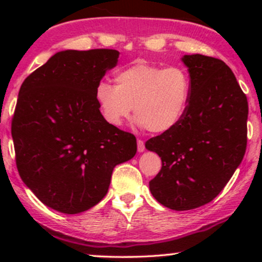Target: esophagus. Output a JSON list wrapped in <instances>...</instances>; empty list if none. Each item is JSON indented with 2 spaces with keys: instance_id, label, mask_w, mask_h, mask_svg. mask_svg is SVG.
Masks as SVG:
<instances>
[{
  "instance_id": "obj_1",
  "label": "esophagus",
  "mask_w": 262,
  "mask_h": 262,
  "mask_svg": "<svg viewBox=\"0 0 262 262\" xmlns=\"http://www.w3.org/2000/svg\"><path fill=\"white\" fill-rule=\"evenodd\" d=\"M145 150V145H144V141L141 139H138V151L143 152Z\"/></svg>"
}]
</instances>
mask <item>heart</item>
<instances>
[{
  "label": "heart",
  "mask_w": 262,
  "mask_h": 262,
  "mask_svg": "<svg viewBox=\"0 0 262 262\" xmlns=\"http://www.w3.org/2000/svg\"><path fill=\"white\" fill-rule=\"evenodd\" d=\"M114 81L116 86L101 81L95 90L102 117L112 127H119L134 108L138 124L152 133H166L187 113L192 83L183 68L137 62L119 70Z\"/></svg>",
  "instance_id": "heart-1"
}]
</instances>
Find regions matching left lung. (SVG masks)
<instances>
[{
  "label": "left lung",
  "instance_id": "obj_1",
  "mask_svg": "<svg viewBox=\"0 0 262 262\" xmlns=\"http://www.w3.org/2000/svg\"><path fill=\"white\" fill-rule=\"evenodd\" d=\"M191 77L188 111L172 130L151 138L145 148L161 158L149 182L162 206L189 210L209 203L225 187L246 150L248 100L222 60L183 55Z\"/></svg>",
  "mask_w": 262,
  "mask_h": 262
}]
</instances>
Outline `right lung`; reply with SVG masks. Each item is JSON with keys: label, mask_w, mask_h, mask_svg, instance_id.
Wrapping results in <instances>:
<instances>
[{"label": "right lung", "mask_w": 262, "mask_h": 262, "mask_svg": "<svg viewBox=\"0 0 262 262\" xmlns=\"http://www.w3.org/2000/svg\"><path fill=\"white\" fill-rule=\"evenodd\" d=\"M118 58L113 49L62 50L20 86L12 119L18 172L58 212L77 214L96 206L114 167L137 152L134 135L108 124L95 98Z\"/></svg>", "instance_id": "obj_1"}]
</instances>
